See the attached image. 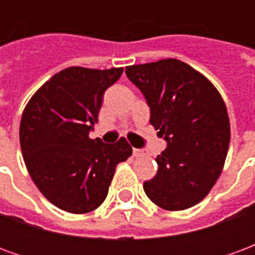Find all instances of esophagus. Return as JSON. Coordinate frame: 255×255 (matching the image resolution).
I'll use <instances>...</instances> for the list:
<instances>
[{"mask_svg": "<svg viewBox=\"0 0 255 255\" xmlns=\"http://www.w3.org/2000/svg\"><path fill=\"white\" fill-rule=\"evenodd\" d=\"M144 153L140 149H133V157H143Z\"/></svg>", "mask_w": 255, "mask_h": 255, "instance_id": "esophagus-1", "label": "esophagus"}]
</instances>
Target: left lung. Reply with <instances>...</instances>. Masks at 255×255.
<instances>
[{"label":"left lung","instance_id":"8db88e82","mask_svg":"<svg viewBox=\"0 0 255 255\" xmlns=\"http://www.w3.org/2000/svg\"><path fill=\"white\" fill-rule=\"evenodd\" d=\"M126 73L149 104L151 126L168 142L144 192L165 210L191 208L224 168L231 138L224 100L205 75L176 58L129 65Z\"/></svg>","mask_w":255,"mask_h":255}]
</instances>
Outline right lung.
Listing matches in <instances>:
<instances>
[{
    "label": "right lung",
    "mask_w": 255,
    "mask_h": 255,
    "mask_svg": "<svg viewBox=\"0 0 255 255\" xmlns=\"http://www.w3.org/2000/svg\"><path fill=\"white\" fill-rule=\"evenodd\" d=\"M123 68L69 67L36 90L20 122V147L27 171L47 201L68 213L102 205L116 166L132 154L127 139H91L105 90Z\"/></svg>",
    "instance_id": "right-lung-1"
}]
</instances>
